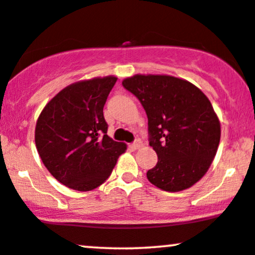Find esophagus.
Returning <instances> with one entry per match:
<instances>
[{
	"label": "esophagus",
	"instance_id": "obj_1",
	"mask_svg": "<svg viewBox=\"0 0 255 255\" xmlns=\"http://www.w3.org/2000/svg\"><path fill=\"white\" fill-rule=\"evenodd\" d=\"M142 146V144H141V141H140V140H136V141H134L133 144H130V147L133 148V150H137V148H140Z\"/></svg>",
	"mask_w": 255,
	"mask_h": 255
}]
</instances>
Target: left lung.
Here are the masks:
<instances>
[{"label": "left lung", "mask_w": 255, "mask_h": 255, "mask_svg": "<svg viewBox=\"0 0 255 255\" xmlns=\"http://www.w3.org/2000/svg\"><path fill=\"white\" fill-rule=\"evenodd\" d=\"M139 99L148 120L150 146L158 156L146 174L152 184L180 192L206 174L217 153L221 122L195 85L171 75L136 74L122 81Z\"/></svg>", "instance_id": "8db88e82"}]
</instances>
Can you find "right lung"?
<instances>
[{
    "instance_id": "right-lung-1",
    "label": "right lung",
    "mask_w": 255,
    "mask_h": 255,
    "mask_svg": "<svg viewBox=\"0 0 255 255\" xmlns=\"http://www.w3.org/2000/svg\"><path fill=\"white\" fill-rule=\"evenodd\" d=\"M118 78L68 85L44 107L34 141L43 164L58 182L79 192L97 188L127 150L108 136L103 108Z\"/></svg>"
}]
</instances>
